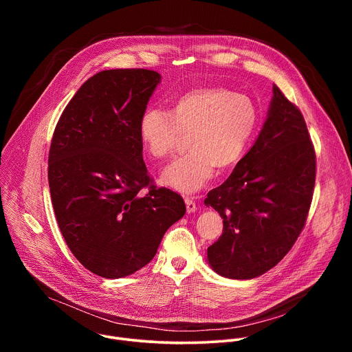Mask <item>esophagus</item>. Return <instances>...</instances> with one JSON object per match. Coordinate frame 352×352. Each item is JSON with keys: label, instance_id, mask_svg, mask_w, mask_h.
Returning <instances> with one entry per match:
<instances>
[{"label": "esophagus", "instance_id": "34e87169", "mask_svg": "<svg viewBox=\"0 0 352 352\" xmlns=\"http://www.w3.org/2000/svg\"><path fill=\"white\" fill-rule=\"evenodd\" d=\"M185 205H186V212L188 213H193L196 210V204L190 197H185Z\"/></svg>", "mask_w": 352, "mask_h": 352}]
</instances>
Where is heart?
<instances>
[{"instance_id":"1","label":"heart","mask_w":352,"mask_h":352,"mask_svg":"<svg viewBox=\"0 0 352 352\" xmlns=\"http://www.w3.org/2000/svg\"><path fill=\"white\" fill-rule=\"evenodd\" d=\"M258 125V110L246 94L226 87L185 93L170 111L148 109L139 120V140L153 159L170 156L189 136L190 152L168 164L160 181L182 193L202 189L216 167H234L245 155Z\"/></svg>"}]
</instances>
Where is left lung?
<instances>
[{
  "label": "left lung",
  "mask_w": 352,
  "mask_h": 352,
  "mask_svg": "<svg viewBox=\"0 0 352 352\" xmlns=\"http://www.w3.org/2000/svg\"><path fill=\"white\" fill-rule=\"evenodd\" d=\"M315 178L316 156L305 120L274 85L254 146L205 199L224 224L208 248L210 267L234 280L255 278L274 267L305 226Z\"/></svg>",
  "instance_id": "8db88e82"
}]
</instances>
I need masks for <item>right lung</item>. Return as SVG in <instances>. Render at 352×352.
I'll use <instances>...</instances> for the list:
<instances>
[{"label": "right lung", "mask_w": 352, "mask_h": 352, "mask_svg": "<svg viewBox=\"0 0 352 352\" xmlns=\"http://www.w3.org/2000/svg\"><path fill=\"white\" fill-rule=\"evenodd\" d=\"M160 80L148 69L93 75L65 107L50 146L57 223L74 256L100 277L146 266L186 212L178 193L152 185L142 156L139 120Z\"/></svg>", "instance_id": "obj_1"}]
</instances>
